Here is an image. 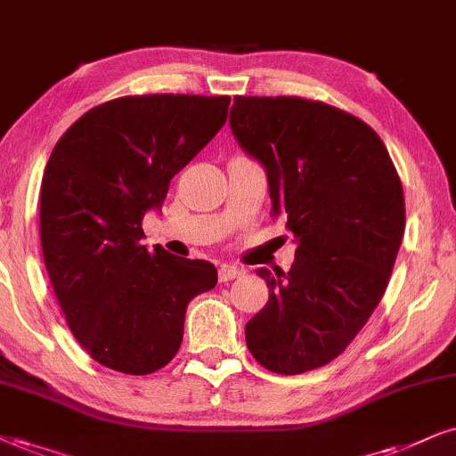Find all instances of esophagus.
<instances>
[{
	"instance_id": "esophagus-1",
	"label": "esophagus",
	"mask_w": 456,
	"mask_h": 456,
	"mask_svg": "<svg viewBox=\"0 0 456 456\" xmlns=\"http://www.w3.org/2000/svg\"><path fill=\"white\" fill-rule=\"evenodd\" d=\"M240 274H243V271L237 266H232V264H222V266H219V281H224V283H226V281L239 279Z\"/></svg>"
}]
</instances>
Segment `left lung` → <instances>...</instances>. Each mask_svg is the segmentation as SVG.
Returning <instances> with one entry per match:
<instances>
[{"label":"left lung","instance_id":"8db88e82","mask_svg":"<svg viewBox=\"0 0 456 456\" xmlns=\"http://www.w3.org/2000/svg\"><path fill=\"white\" fill-rule=\"evenodd\" d=\"M230 128L296 243L289 273L257 271L271 294L245 325L247 348L277 374L322 368L389 285L406 226L400 175L374 128L322 101L237 97Z\"/></svg>","mask_w":456,"mask_h":456}]
</instances>
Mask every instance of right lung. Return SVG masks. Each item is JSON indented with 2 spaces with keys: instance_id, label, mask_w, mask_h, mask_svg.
<instances>
[{
  "instance_id": "obj_1",
  "label": "right lung",
  "mask_w": 456,
  "mask_h": 456,
  "mask_svg": "<svg viewBox=\"0 0 456 456\" xmlns=\"http://www.w3.org/2000/svg\"><path fill=\"white\" fill-rule=\"evenodd\" d=\"M230 97L143 94L97 105L54 145L42 177L44 264L71 334L105 368L143 376L175 357L211 262L142 243V222L216 137Z\"/></svg>"
}]
</instances>
